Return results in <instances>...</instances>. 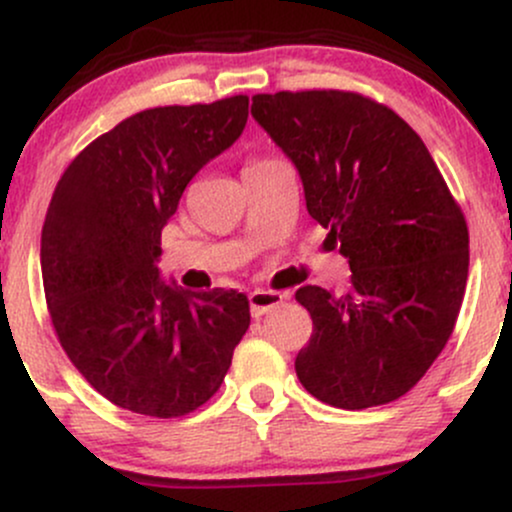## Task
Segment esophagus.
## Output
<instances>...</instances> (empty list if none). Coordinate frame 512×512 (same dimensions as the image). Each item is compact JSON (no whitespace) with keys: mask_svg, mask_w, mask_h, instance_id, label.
Wrapping results in <instances>:
<instances>
[{"mask_svg":"<svg viewBox=\"0 0 512 512\" xmlns=\"http://www.w3.org/2000/svg\"><path fill=\"white\" fill-rule=\"evenodd\" d=\"M284 303V296L276 291H252L250 293V313L252 317H262L272 313L274 308Z\"/></svg>","mask_w":512,"mask_h":512,"instance_id":"obj_1","label":"esophagus"}]
</instances>
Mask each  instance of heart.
I'll return each instance as SVG.
<instances>
[{
  "instance_id": "1",
  "label": "heart",
  "mask_w": 512,
  "mask_h": 512,
  "mask_svg": "<svg viewBox=\"0 0 512 512\" xmlns=\"http://www.w3.org/2000/svg\"><path fill=\"white\" fill-rule=\"evenodd\" d=\"M252 163H262V161H252ZM252 163H250V166H252Z\"/></svg>"
}]
</instances>
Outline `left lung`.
<instances>
[{
    "label": "left lung",
    "mask_w": 512,
    "mask_h": 512,
    "mask_svg": "<svg viewBox=\"0 0 512 512\" xmlns=\"http://www.w3.org/2000/svg\"><path fill=\"white\" fill-rule=\"evenodd\" d=\"M252 117L291 158L308 214L349 260L351 286H303L313 317L296 356L305 390L339 409L395 402L455 330L469 231L426 144L395 110L354 91L252 96Z\"/></svg>",
    "instance_id": "obj_1"
}]
</instances>
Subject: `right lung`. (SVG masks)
Returning <instances> with one entry per match:
<instances>
[{"label":"right lung","instance_id":"1","mask_svg":"<svg viewBox=\"0 0 512 512\" xmlns=\"http://www.w3.org/2000/svg\"><path fill=\"white\" fill-rule=\"evenodd\" d=\"M248 122V96L127 117L69 163L40 238L64 354L117 407L178 419L216 395L250 327L243 293L158 276L161 231L187 182Z\"/></svg>","mask_w":512,"mask_h":512}]
</instances>
